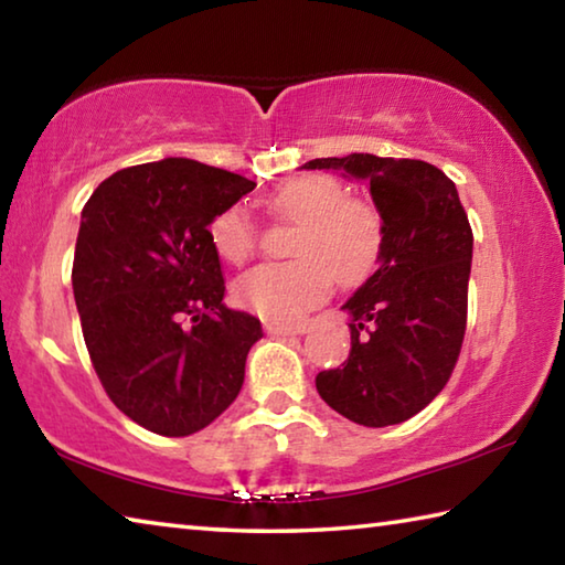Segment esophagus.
I'll return each instance as SVG.
<instances>
[{"label":"esophagus","mask_w":565,"mask_h":565,"mask_svg":"<svg viewBox=\"0 0 565 565\" xmlns=\"http://www.w3.org/2000/svg\"><path fill=\"white\" fill-rule=\"evenodd\" d=\"M264 331L271 333V337H294V333H303V327H289V323H274L266 321Z\"/></svg>","instance_id":"obj_1"}]
</instances>
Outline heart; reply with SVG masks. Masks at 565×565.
Wrapping results in <instances>:
<instances>
[{
	"label": "heart",
	"instance_id": "obj_1",
	"mask_svg": "<svg viewBox=\"0 0 565 565\" xmlns=\"http://www.w3.org/2000/svg\"><path fill=\"white\" fill-rule=\"evenodd\" d=\"M269 212L294 224L289 254L294 262L262 264L234 286L236 301L274 323H296L319 306L331 284L366 281L384 254V218L374 204L349 196L331 174H301L274 189ZM214 252L224 262L242 264L254 254L256 224L242 209H226L209 226Z\"/></svg>",
	"mask_w": 565,
	"mask_h": 565
}]
</instances>
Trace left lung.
<instances>
[{
    "label": "left lung",
    "mask_w": 565,
    "mask_h": 565,
    "mask_svg": "<svg viewBox=\"0 0 565 565\" xmlns=\"http://www.w3.org/2000/svg\"><path fill=\"white\" fill-rule=\"evenodd\" d=\"M303 169L369 181L386 232L379 269L343 303L349 359L317 376L319 396L353 424H401L441 394L461 353L471 224L454 181L428 161L349 154Z\"/></svg>",
    "instance_id": "left-lung-1"
}]
</instances>
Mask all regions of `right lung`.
Here are the masks:
<instances>
[{
    "instance_id": "obj_1",
    "label": "right lung",
    "mask_w": 565,
    "mask_h": 565,
    "mask_svg": "<svg viewBox=\"0 0 565 565\" xmlns=\"http://www.w3.org/2000/svg\"><path fill=\"white\" fill-rule=\"evenodd\" d=\"M256 184L194 159L121 169L82 209L72 286L107 396L147 431L189 436L224 414L262 339L226 309L209 224Z\"/></svg>"
}]
</instances>
